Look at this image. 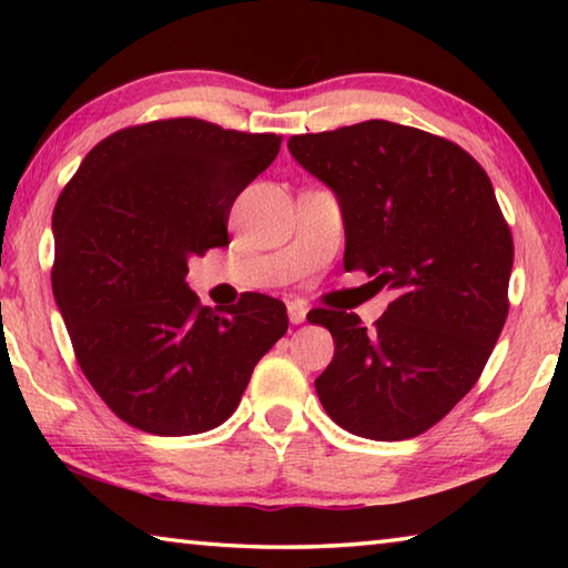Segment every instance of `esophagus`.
<instances>
[{"label":"esophagus","mask_w":568,"mask_h":568,"mask_svg":"<svg viewBox=\"0 0 568 568\" xmlns=\"http://www.w3.org/2000/svg\"><path fill=\"white\" fill-rule=\"evenodd\" d=\"M305 315H307V307L303 303H291V305H287V318H291L293 325L305 323Z\"/></svg>","instance_id":"1"}]
</instances>
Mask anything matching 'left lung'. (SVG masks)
Wrapping results in <instances>:
<instances>
[{"instance_id": "8db88e82", "label": "left lung", "mask_w": 568, "mask_h": 568, "mask_svg": "<svg viewBox=\"0 0 568 568\" xmlns=\"http://www.w3.org/2000/svg\"><path fill=\"white\" fill-rule=\"evenodd\" d=\"M287 150L338 197L345 271L396 293L373 331L307 315L335 343L323 408L363 438L420 436L476 386L508 315L514 240L491 180L456 142L386 120L293 134Z\"/></svg>"}]
</instances>
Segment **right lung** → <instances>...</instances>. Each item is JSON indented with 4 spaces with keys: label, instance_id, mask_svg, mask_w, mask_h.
<instances>
[{
    "label": "right lung",
    "instance_id": "add662e5",
    "mask_svg": "<svg viewBox=\"0 0 568 568\" xmlns=\"http://www.w3.org/2000/svg\"><path fill=\"white\" fill-rule=\"evenodd\" d=\"M281 142L195 118L134 124L94 145L57 200V305L82 373L130 426H220L285 335L275 297L213 311L185 283L192 255L227 243L230 207Z\"/></svg>",
    "mask_w": 568,
    "mask_h": 568
}]
</instances>
